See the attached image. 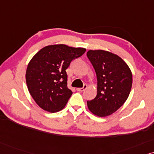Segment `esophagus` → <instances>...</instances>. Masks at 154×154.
Here are the masks:
<instances>
[{
  "mask_svg": "<svg viewBox=\"0 0 154 154\" xmlns=\"http://www.w3.org/2000/svg\"><path fill=\"white\" fill-rule=\"evenodd\" d=\"M87 85H84L83 87H82V88H77V91H81V92H82V91H84L86 89H87Z\"/></svg>",
  "mask_w": 154,
  "mask_h": 154,
  "instance_id": "esophagus-1",
  "label": "esophagus"
}]
</instances>
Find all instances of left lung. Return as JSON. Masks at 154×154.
Wrapping results in <instances>:
<instances>
[{
    "label": "left lung",
    "instance_id": "8db88e82",
    "mask_svg": "<svg viewBox=\"0 0 154 154\" xmlns=\"http://www.w3.org/2000/svg\"><path fill=\"white\" fill-rule=\"evenodd\" d=\"M87 56L97 77V95L87 106L99 117L113 113L123 105L130 95L132 74L130 67L117 55L103 50H90Z\"/></svg>",
    "mask_w": 154,
    "mask_h": 154
}]
</instances>
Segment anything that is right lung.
<instances>
[{"label": "right lung", "mask_w": 154, "mask_h": 154, "mask_svg": "<svg viewBox=\"0 0 154 154\" xmlns=\"http://www.w3.org/2000/svg\"><path fill=\"white\" fill-rule=\"evenodd\" d=\"M85 51L84 48L56 44L44 47L34 55L26 68V82L40 108L51 112L64 108L72 94L67 88L66 69L72 60Z\"/></svg>", "instance_id": "1"}]
</instances>
